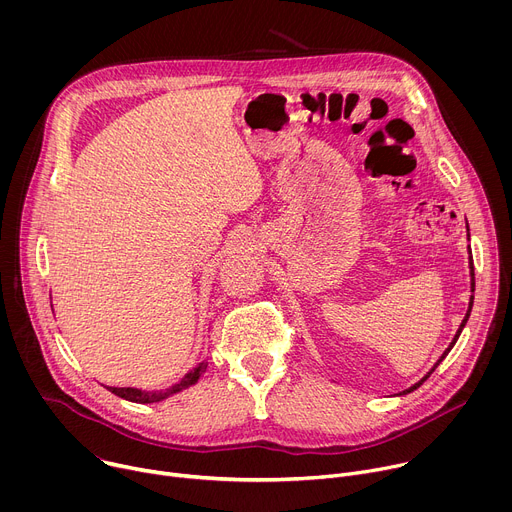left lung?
<instances>
[{
    "mask_svg": "<svg viewBox=\"0 0 512 512\" xmlns=\"http://www.w3.org/2000/svg\"><path fill=\"white\" fill-rule=\"evenodd\" d=\"M468 237H470V235H468ZM470 253H472V251H470ZM470 275H472V291H474V261H472V255H470ZM472 304H474V296H470V306H468V314H466V318H464V320H462V324H460V328H458V332H456V336H454V340H452V342H450V346H448V348H446V352H444V354H442V356H440V360H437V362H435V364H433V369H431V371H429V373H427V375H425V377H423V379H421V381H419V383H415V385H413V387H409V389H405V391H403V395H407V393H411V391H415V389H417V387H421V385H423V383H425V381H427V377H429V375H431V373H433V371H435V369H437V364H440V362H442V360H444V358H446V356H448V352H450V350H452V348H454V344H456V340H458V338H460V334H462V330H464V326H466V322H468V318H470V312H472Z\"/></svg>",
    "mask_w": 512,
    "mask_h": 512,
    "instance_id": "8db88e82",
    "label": "left lung"
}]
</instances>
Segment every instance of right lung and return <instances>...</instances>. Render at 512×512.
<instances>
[{
	"label": "right lung",
	"mask_w": 512,
	"mask_h": 512,
	"mask_svg": "<svg viewBox=\"0 0 512 512\" xmlns=\"http://www.w3.org/2000/svg\"><path fill=\"white\" fill-rule=\"evenodd\" d=\"M206 364L208 362H200L198 367L194 371H190L180 383L172 385L170 389H164V391H141V389H131V387H107L111 393H115L117 397L125 399V401H133V403H158L174 393H180L182 389L198 383V379L202 377V373L206 371Z\"/></svg>",
	"instance_id": "1"
}]
</instances>
